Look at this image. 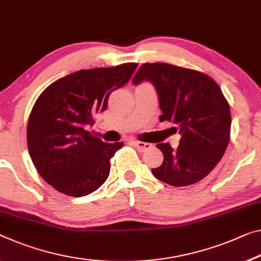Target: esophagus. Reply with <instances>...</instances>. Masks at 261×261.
Returning a JSON list of instances; mask_svg holds the SVG:
<instances>
[{
    "label": "esophagus",
    "instance_id": "esophagus-1",
    "mask_svg": "<svg viewBox=\"0 0 261 261\" xmlns=\"http://www.w3.org/2000/svg\"><path fill=\"white\" fill-rule=\"evenodd\" d=\"M132 143H133L134 147L138 148L140 151H144V150H147V149H149V148H151V144L150 143H147V142L133 141Z\"/></svg>",
    "mask_w": 261,
    "mask_h": 261
}]
</instances>
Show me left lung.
<instances>
[{
	"mask_svg": "<svg viewBox=\"0 0 261 261\" xmlns=\"http://www.w3.org/2000/svg\"><path fill=\"white\" fill-rule=\"evenodd\" d=\"M143 80L153 84L159 93L160 121L175 123L182 135L177 149L168 142L156 144L163 163L151 172L174 187L199 182L217 166L230 141L227 100L210 75L171 64H143L133 84Z\"/></svg>",
	"mask_w": 261,
	"mask_h": 261,
	"instance_id": "1",
	"label": "left lung"
}]
</instances>
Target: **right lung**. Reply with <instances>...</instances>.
Segmentation results:
<instances>
[{
    "instance_id": "add662e5",
    "label": "right lung",
    "mask_w": 261,
    "mask_h": 261,
    "mask_svg": "<svg viewBox=\"0 0 261 261\" xmlns=\"http://www.w3.org/2000/svg\"><path fill=\"white\" fill-rule=\"evenodd\" d=\"M138 63L80 70L42 92L28 121L30 158L44 181L62 194L82 197L102 186L122 142L105 143L85 128L107 107L112 92L130 79Z\"/></svg>"
}]
</instances>
